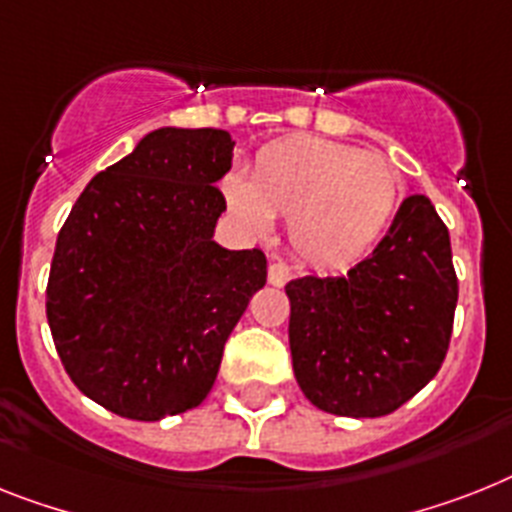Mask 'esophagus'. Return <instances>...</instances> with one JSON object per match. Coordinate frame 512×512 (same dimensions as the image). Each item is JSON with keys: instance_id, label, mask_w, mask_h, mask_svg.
<instances>
[{"instance_id": "1", "label": "esophagus", "mask_w": 512, "mask_h": 512, "mask_svg": "<svg viewBox=\"0 0 512 512\" xmlns=\"http://www.w3.org/2000/svg\"><path fill=\"white\" fill-rule=\"evenodd\" d=\"M290 277H293V272H290V266L287 264H282V261H272V264H269V285L282 287Z\"/></svg>"}]
</instances>
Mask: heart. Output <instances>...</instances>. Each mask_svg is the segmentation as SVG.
<instances>
[{"label": "heart", "mask_w": 512, "mask_h": 512, "mask_svg": "<svg viewBox=\"0 0 512 512\" xmlns=\"http://www.w3.org/2000/svg\"><path fill=\"white\" fill-rule=\"evenodd\" d=\"M227 211L243 230L264 235L287 219L295 253L322 269L356 264L390 227L400 175L382 154L322 135L274 141L256 154L251 177L222 180Z\"/></svg>", "instance_id": "obj_1"}]
</instances>
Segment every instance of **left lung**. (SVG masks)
<instances>
[{
  "label": "left lung",
  "mask_w": 512,
  "mask_h": 512,
  "mask_svg": "<svg viewBox=\"0 0 512 512\" xmlns=\"http://www.w3.org/2000/svg\"><path fill=\"white\" fill-rule=\"evenodd\" d=\"M295 379L316 408L377 418L424 390L447 356L458 277L450 232L413 193L369 259L287 282Z\"/></svg>",
  "instance_id": "obj_1"
}]
</instances>
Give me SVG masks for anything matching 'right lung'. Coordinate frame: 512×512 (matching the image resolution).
I'll list each match as a JSON object with an SVG mask.
<instances>
[{
  "instance_id": "add662e5",
  "label": "right lung",
  "mask_w": 512,
  "mask_h": 512,
  "mask_svg": "<svg viewBox=\"0 0 512 512\" xmlns=\"http://www.w3.org/2000/svg\"><path fill=\"white\" fill-rule=\"evenodd\" d=\"M227 130L159 128L86 185L57 235L46 285L54 348L86 398L159 421L204 403L266 256L227 251L214 183Z\"/></svg>"
}]
</instances>
